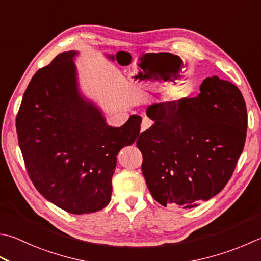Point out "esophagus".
Segmentation results:
<instances>
[{
  "instance_id": "34e87169",
  "label": "esophagus",
  "mask_w": 261,
  "mask_h": 261,
  "mask_svg": "<svg viewBox=\"0 0 261 261\" xmlns=\"http://www.w3.org/2000/svg\"><path fill=\"white\" fill-rule=\"evenodd\" d=\"M152 125V121L149 119V117L145 116L142 119V123H141V131H146L149 129V127Z\"/></svg>"
}]
</instances>
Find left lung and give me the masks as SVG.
Masks as SVG:
<instances>
[{"label":"left lung","instance_id":"1","mask_svg":"<svg viewBox=\"0 0 261 261\" xmlns=\"http://www.w3.org/2000/svg\"><path fill=\"white\" fill-rule=\"evenodd\" d=\"M151 119L155 124L137 147L155 200L190 209L221 192L247 137L246 101L238 87L217 75L206 78L195 98L156 104Z\"/></svg>","mask_w":261,"mask_h":261}]
</instances>
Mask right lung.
<instances>
[{"instance_id": "right-lung-1", "label": "right lung", "mask_w": 261, "mask_h": 261, "mask_svg": "<svg viewBox=\"0 0 261 261\" xmlns=\"http://www.w3.org/2000/svg\"><path fill=\"white\" fill-rule=\"evenodd\" d=\"M75 55L61 53L34 74L15 126L35 188L55 206L81 215L109 205L116 156L140 137L142 119L131 115L120 127L107 124L80 93Z\"/></svg>"}]
</instances>
